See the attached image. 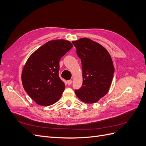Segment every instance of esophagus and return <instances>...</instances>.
Wrapping results in <instances>:
<instances>
[{"mask_svg":"<svg viewBox=\"0 0 146 146\" xmlns=\"http://www.w3.org/2000/svg\"><path fill=\"white\" fill-rule=\"evenodd\" d=\"M67 83H68V84L69 85H71L72 84V80H68L67 81Z\"/></svg>","mask_w":146,"mask_h":146,"instance_id":"1","label":"esophagus"}]
</instances>
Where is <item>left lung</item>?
<instances>
[{
	"instance_id": "1",
	"label": "left lung",
	"mask_w": 146,
	"mask_h": 146,
	"mask_svg": "<svg viewBox=\"0 0 146 146\" xmlns=\"http://www.w3.org/2000/svg\"><path fill=\"white\" fill-rule=\"evenodd\" d=\"M81 59L83 83L75 90L79 99L87 104L98 102L108 93L114 68L111 57L105 47L86 38L72 42Z\"/></svg>"
}]
</instances>
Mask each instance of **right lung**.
Here are the masks:
<instances>
[{
    "label": "right lung",
    "instance_id": "obj_1",
    "mask_svg": "<svg viewBox=\"0 0 146 146\" xmlns=\"http://www.w3.org/2000/svg\"><path fill=\"white\" fill-rule=\"evenodd\" d=\"M72 46L64 39L48 41L27 60L22 72V83L37 104L49 106L61 98L65 85L59 77V62Z\"/></svg>",
    "mask_w": 146,
    "mask_h": 146
}]
</instances>
